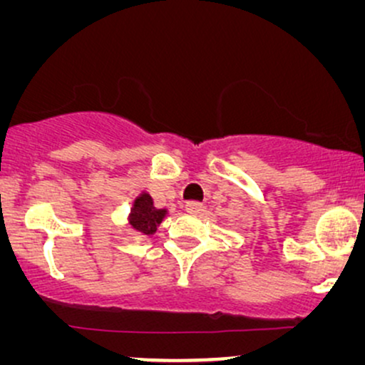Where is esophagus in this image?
I'll return each instance as SVG.
<instances>
[{
  "mask_svg": "<svg viewBox=\"0 0 365 365\" xmlns=\"http://www.w3.org/2000/svg\"><path fill=\"white\" fill-rule=\"evenodd\" d=\"M201 210H203V205L197 203V201H190V203L186 205V211L191 215H197Z\"/></svg>",
  "mask_w": 365,
  "mask_h": 365,
  "instance_id": "esophagus-1",
  "label": "esophagus"
}]
</instances>
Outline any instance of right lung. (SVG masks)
<instances>
[{
  "instance_id": "right-lung-1",
  "label": "right lung",
  "mask_w": 365,
  "mask_h": 365,
  "mask_svg": "<svg viewBox=\"0 0 365 365\" xmlns=\"http://www.w3.org/2000/svg\"><path fill=\"white\" fill-rule=\"evenodd\" d=\"M165 213H168L165 210H157L152 197L143 192V195L135 200L130 223H132L135 230L143 233V235H152L157 230V227L162 223Z\"/></svg>"
}]
</instances>
